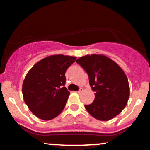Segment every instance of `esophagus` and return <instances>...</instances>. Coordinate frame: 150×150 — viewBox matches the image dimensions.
<instances>
[{"label": "esophagus", "instance_id": "esophagus-1", "mask_svg": "<svg viewBox=\"0 0 150 150\" xmlns=\"http://www.w3.org/2000/svg\"><path fill=\"white\" fill-rule=\"evenodd\" d=\"M83 90H84V89H83V88L82 87H80L79 89V91H77V93H79V94L81 93V92H83Z\"/></svg>", "mask_w": 150, "mask_h": 150}]
</instances>
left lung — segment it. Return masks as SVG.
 Wrapping results in <instances>:
<instances>
[{
	"mask_svg": "<svg viewBox=\"0 0 150 150\" xmlns=\"http://www.w3.org/2000/svg\"><path fill=\"white\" fill-rule=\"evenodd\" d=\"M89 76L95 100L84 107L92 116L109 121L120 113L129 98L127 76L115 61L103 55H86L76 60Z\"/></svg>",
	"mask_w": 150,
	"mask_h": 150,
	"instance_id": "8db88e82",
	"label": "left lung"
}]
</instances>
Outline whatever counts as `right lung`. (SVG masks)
Instances as JSON below:
<instances>
[{
  "instance_id": "1",
  "label": "right lung",
  "mask_w": 150,
  "mask_h": 150,
  "mask_svg": "<svg viewBox=\"0 0 150 150\" xmlns=\"http://www.w3.org/2000/svg\"><path fill=\"white\" fill-rule=\"evenodd\" d=\"M76 59V57L69 55H50L29 71L23 82V98L38 118L49 121L64 109L70 94L64 86L65 73Z\"/></svg>"
}]
</instances>
